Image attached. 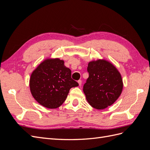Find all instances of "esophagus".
<instances>
[{"label": "esophagus", "instance_id": "esophagus-1", "mask_svg": "<svg viewBox=\"0 0 150 150\" xmlns=\"http://www.w3.org/2000/svg\"><path fill=\"white\" fill-rule=\"evenodd\" d=\"M78 84H79V86H81V84H82V81H81V80H79V81H78Z\"/></svg>", "mask_w": 150, "mask_h": 150}]
</instances>
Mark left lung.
Here are the masks:
<instances>
[{
  "mask_svg": "<svg viewBox=\"0 0 150 150\" xmlns=\"http://www.w3.org/2000/svg\"><path fill=\"white\" fill-rule=\"evenodd\" d=\"M89 78L83 86L86 99L92 107L103 110L114 103L121 94L122 80L119 71L104 59L89 62Z\"/></svg>",
  "mask_w": 150,
  "mask_h": 150,
  "instance_id": "obj_1",
  "label": "left lung"
}]
</instances>
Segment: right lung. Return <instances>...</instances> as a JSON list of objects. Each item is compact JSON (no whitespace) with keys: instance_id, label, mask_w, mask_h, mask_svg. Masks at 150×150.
I'll return each instance as SVG.
<instances>
[{"instance_id":"add662e5","label":"right lung","mask_w":150,"mask_h":150,"mask_svg":"<svg viewBox=\"0 0 150 150\" xmlns=\"http://www.w3.org/2000/svg\"><path fill=\"white\" fill-rule=\"evenodd\" d=\"M34 98L49 109L59 107L64 102L71 88L79 84L71 78V71L59 59H47L33 72L29 81Z\"/></svg>"}]
</instances>
